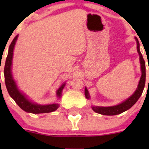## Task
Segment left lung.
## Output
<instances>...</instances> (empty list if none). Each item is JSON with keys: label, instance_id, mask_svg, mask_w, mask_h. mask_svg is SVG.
I'll return each mask as SVG.
<instances>
[{"label": "left lung", "instance_id": "8db88e82", "mask_svg": "<svg viewBox=\"0 0 149 149\" xmlns=\"http://www.w3.org/2000/svg\"><path fill=\"white\" fill-rule=\"evenodd\" d=\"M136 42H137V51L139 54V59H140V63H141V76L140 79L139 85H138V88H136V91L132 94L128 99L125 100V101L119 104L118 105L112 107H100V106H92L93 110L95 112L101 115H119V114L123 113L125 111L127 110L130 109V107L133 106L136 102L139 100L140 97L142 94L143 91L144 86H145L146 83V63L144 61L143 58L142 56L141 51H140V44L138 39L136 37ZM85 96L86 98L89 100L90 96L88 94V91L86 88H85Z\"/></svg>", "mask_w": 149, "mask_h": 149}]
</instances>
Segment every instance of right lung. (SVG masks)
I'll return each mask as SVG.
<instances>
[{"label": "right lung", "mask_w": 149, "mask_h": 149, "mask_svg": "<svg viewBox=\"0 0 149 149\" xmlns=\"http://www.w3.org/2000/svg\"><path fill=\"white\" fill-rule=\"evenodd\" d=\"M18 36L16 35L10 43L9 48H8V55L6 60L5 66H4V76H5V83L6 86V88L11 98L16 102V103L22 108L24 111L26 112H30L33 114H40V113H48L56 110L59 107L58 104H51L42 105L35 104L26 98L24 94H22L18 88L16 82L12 76L11 66L12 60H13V52L14 49L15 44L17 40ZM65 84H63L61 86L57 91L56 94L58 98H61L62 91L65 86Z\"/></svg>", "instance_id": "obj_1"}]
</instances>
